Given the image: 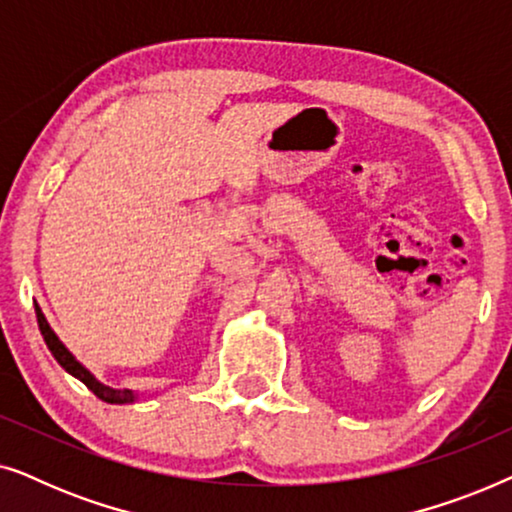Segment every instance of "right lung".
I'll return each mask as SVG.
<instances>
[{"label": "right lung", "instance_id": "right-lung-1", "mask_svg": "<svg viewBox=\"0 0 512 512\" xmlns=\"http://www.w3.org/2000/svg\"><path fill=\"white\" fill-rule=\"evenodd\" d=\"M34 310H37V321H39V331H41V335H44V342H46V347L51 349V354L55 356V361L60 363L62 368L67 370L69 375H74L76 380H81L83 384H86V387L93 391V394L97 396V398H102L104 403H116V405H121V403H132L135 401V394H132L130 389H114V387H107V384H102L100 380H97V377L90 373V370L83 366V363H79L76 361V356L69 352V349L62 345L60 342V338L58 335H55V331L51 326H48V321H46V317H44V312H41V307L39 305H34Z\"/></svg>", "mask_w": 512, "mask_h": 512}]
</instances>
